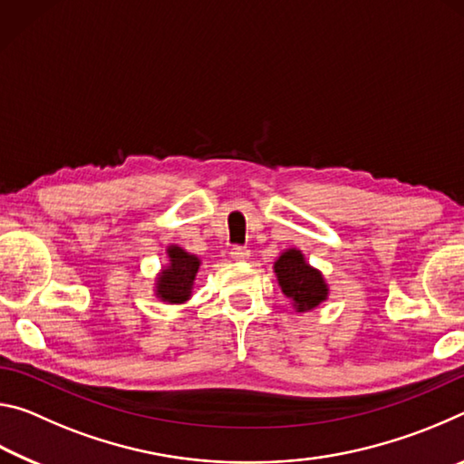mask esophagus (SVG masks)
I'll use <instances>...</instances> for the list:
<instances>
[{
    "mask_svg": "<svg viewBox=\"0 0 464 464\" xmlns=\"http://www.w3.org/2000/svg\"><path fill=\"white\" fill-rule=\"evenodd\" d=\"M231 257L235 262H247L249 260V249L246 246H235L231 249Z\"/></svg>",
    "mask_w": 464,
    "mask_h": 464,
    "instance_id": "1",
    "label": "esophagus"
}]
</instances>
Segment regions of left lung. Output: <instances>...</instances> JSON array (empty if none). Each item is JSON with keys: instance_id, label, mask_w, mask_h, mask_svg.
Instances as JSON below:
<instances>
[{"instance_id": "obj_1", "label": "left lung", "mask_w": 464, "mask_h": 464, "mask_svg": "<svg viewBox=\"0 0 464 464\" xmlns=\"http://www.w3.org/2000/svg\"><path fill=\"white\" fill-rule=\"evenodd\" d=\"M274 272H276L278 285L298 313L311 311L319 307L329 295L327 282L324 274L307 264L301 249L290 247L280 254L274 262Z\"/></svg>"}]
</instances>
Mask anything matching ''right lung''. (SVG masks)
<instances>
[{"label": "right lung", "mask_w": 464, "mask_h": 464, "mask_svg": "<svg viewBox=\"0 0 464 464\" xmlns=\"http://www.w3.org/2000/svg\"><path fill=\"white\" fill-rule=\"evenodd\" d=\"M166 251L168 266H163V270L155 280V296L171 304L186 303L192 296V286L200 268V260L198 256L188 254L179 246H169Z\"/></svg>", "instance_id": "right-lung-1"}]
</instances>
